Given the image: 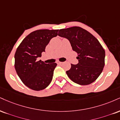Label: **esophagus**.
I'll list each match as a JSON object with an SVG mask.
<instances>
[{
  "label": "esophagus",
  "instance_id": "obj_1",
  "mask_svg": "<svg viewBox=\"0 0 120 120\" xmlns=\"http://www.w3.org/2000/svg\"><path fill=\"white\" fill-rule=\"evenodd\" d=\"M57 64H62V62H60V61H57Z\"/></svg>",
  "mask_w": 120,
  "mask_h": 120
}]
</instances>
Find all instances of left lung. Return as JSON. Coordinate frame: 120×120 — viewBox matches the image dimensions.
<instances>
[{
    "mask_svg": "<svg viewBox=\"0 0 120 120\" xmlns=\"http://www.w3.org/2000/svg\"><path fill=\"white\" fill-rule=\"evenodd\" d=\"M58 36L69 40L73 51L77 53V64H71L66 71L73 82L82 86L94 82L105 66V51L94 36L79 27L60 30Z\"/></svg>",
    "mask_w": 120,
    "mask_h": 120,
    "instance_id": "obj_1",
    "label": "left lung"
}]
</instances>
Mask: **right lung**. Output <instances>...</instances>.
<instances>
[{"label":"right lung","instance_id":"1","mask_svg":"<svg viewBox=\"0 0 120 120\" xmlns=\"http://www.w3.org/2000/svg\"><path fill=\"white\" fill-rule=\"evenodd\" d=\"M57 30H39L24 38L15 52V69L24 84L34 90H42L51 83L55 63L45 64L38 57L45 52L46 46L52 38L57 36Z\"/></svg>","mask_w":120,"mask_h":120}]
</instances>
